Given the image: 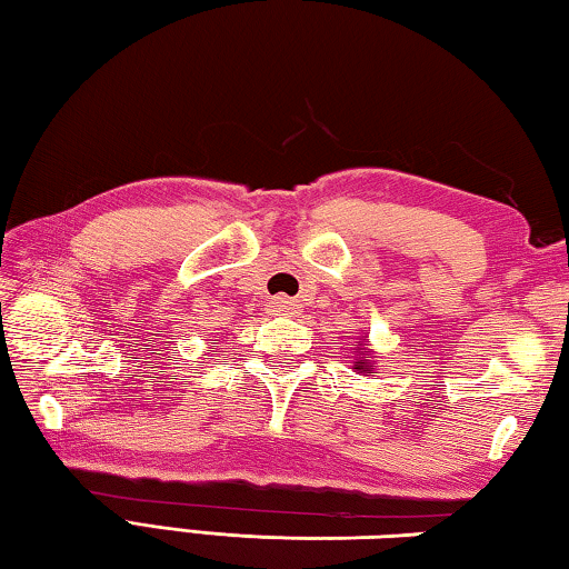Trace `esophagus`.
Listing matches in <instances>:
<instances>
[{
	"label": "esophagus",
	"instance_id": "esophagus-1",
	"mask_svg": "<svg viewBox=\"0 0 569 569\" xmlns=\"http://www.w3.org/2000/svg\"><path fill=\"white\" fill-rule=\"evenodd\" d=\"M296 308H298V303L286 296H278L271 301V311H276V313H293Z\"/></svg>",
	"mask_w": 569,
	"mask_h": 569
}]
</instances>
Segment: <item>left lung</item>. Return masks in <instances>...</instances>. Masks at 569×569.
<instances>
[{
    "mask_svg": "<svg viewBox=\"0 0 569 569\" xmlns=\"http://www.w3.org/2000/svg\"><path fill=\"white\" fill-rule=\"evenodd\" d=\"M366 361H369V353L361 356V361H356V369H363V371H369V369H366V366H369V363H366Z\"/></svg>",
    "mask_w": 569,
    "mask_h": 569,
    "instance_id": "8db88e82",
    "label": "left lung"
}]
</instances>
